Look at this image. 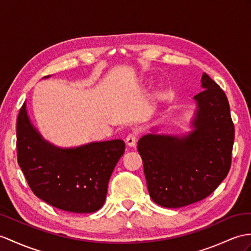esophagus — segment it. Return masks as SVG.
<instances>
[{
  "instance_id": "esophagus-1",
  "label": "esophagus",
  "mask_w": 251,
  "mask_h": 251,
  "mask_svg": "<svg viewBox=\"0 0 251 251\" xmlns=\"http://www.w3.org/2000/svg\"><path fill=\"white\" fill-rule=\"evenodd\" d=\"M136 139H137V134L136 133H130L129 135L126 136V143L129 147H134L136 144Z\"/></svg>"
}]
</instances>
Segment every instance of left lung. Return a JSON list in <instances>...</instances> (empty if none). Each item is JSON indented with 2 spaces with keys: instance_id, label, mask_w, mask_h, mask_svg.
Returning a JSON list of instances; mask_svg holds the SVG:
<instances>
[{
  "instance_id": "1",
  "label": "left lung",
  "mask_w": 251,
  "mask_h": 251,
  "mask_svg": "<svg viewBox=\"0 0 251 251\" xmlns=\"http://www.w3.org/2000/svg\"><path fill=\"white\" fill-rule=\"evenodd\" d=\"M201 87L194 97L193 131L183 135L150 133L138 140L149 195L164 207L206 198L229 173L234 126L227 96L206 73Z\"/></svg>"
}]
</instances>
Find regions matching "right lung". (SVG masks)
<instances>
[{
    "instance_id": "add662e5",
    "label": "right lung",
    "mask_w": 251,
    "mask_h": 251,
    "mask_svg": "<svg viewBox=\"0 0 251 251\" xmlns=\"http://www.w3.org/2000/svg\"><path fill=\"white\" fill-rule=\"evenodd\" d=\"M125 147L124 140L113 139L60 148L49 143L33 126L26 102L18 116V164L36 196L59 210L93 213L101 209Z\"/></svg>"
}]
</instances>
